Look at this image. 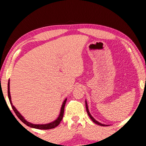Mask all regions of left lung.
<instances>
[{"label":"left lung","mask_w":146,"mask_h":146,"mask_svg":"<svg viewBox=\"0 0 146 146\" xmlns=\"http://www.w3.org/2000/svg\"><path fill=\"white\" fill-rule=\"evenodd\" d=\"M86 111H87V113H88V115H89V117H90V118H91V120H92V121H93V122L94 123H97V124H98V125H101V126H108V125H109L102 124V123H100V122H98V121L96 120L95 119V118H94L92 117V116H91V115L90 114V111H89L88 107V104H87V102H86Z\"/></svg>","instance_id":"left-lung-1"}]
</instances>
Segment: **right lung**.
I'll return each mask as SVG.
<instances>
[{
    "label": "right lung",
    "mask_w": 146,
    "mask_h": 146,
    "mask_svg": "<svg viewBox=\"0 0 146 146\" xmlns=\"http://www.w3.org/2000/svg\"><path fill=\"white\" fill-rule=\"evenodd\" d=\"M8 98L9 100V102L11 104V106L12 107V109H13L14 112L15 113L16 115L18 117V118L21 120L22 122L23 123H25L26 125H28V126L30 127H33V128H35V129H53V128H55L56 126H58L59 123H60L62 119L63 118V115H64V107H65V104L66 102V100H67V98L64 100V102L62 105L61 107V110H60V115H59L58 117L56 118V119L53 121V122L49 123H46V124H34V123H31L30 122H29L27 121L26 120L24 119V118L21 115L18 111L17 110V109L14 107L13 105L12 104L11 102V96H10V92H9V80L8 81Z\"/></svg>",
    "instance_id": "obj_1"
}]
</instances>
